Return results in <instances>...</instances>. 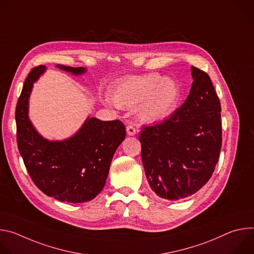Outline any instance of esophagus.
I'll return each mask as SVG.
<instances>
[{"label":"esophagus","mask_w":254,"mask_h":254,"mask_svg":"<svg viewBox=\"0 0 254 254\" xmlns=\"http://www.w3.org/2000/svg\"><path fill=\"white\" fill-rule=\"evenodd\" d=\"M136 129L132 127V126H127V133L128 134V135H134L135 133H136Z\"/></svg>","instance_id":"34e87169"}]
</instances>
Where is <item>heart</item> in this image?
<instances>
[{
    "instance_id": "1",
    "label": "heart",
    "mask_w": 254,
    "mask_h": 254,
    "mask_svg": "<svg viewBox=\"0 0 254 254\" xmlns=\"http://www.w3.org/2000/svg\"><path fill=\"white\" fill-rule=\"evenodd\" d=\"M182 90L179 83L158 73H147L126 78L113 89L115 104L123 108L135 107L138 119L148 124H157L169 119L177 110ZM103 101L111 104L108 97Z\"/></svg>"
}]
</instances>
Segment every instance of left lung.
Segmentation results:
<instances>
[{
    "mask_svg": "<svg viewBox=\"0 0 254 254\" xmlns=\"http://www.w3.org/2000/svg\"><path fill=\"white\" fill-rule=\"evenodd\" d=\"M185 102L163 123L139 133L141 161L150 187L176 201L199 191L211 178L222 144L221 105L209 75L192 66Z\"/></svg>",
    "mask_w": 254,
    "mask_h": 254,
    "instance_id": "obj_1",
    "label": "left lung"
}]
</instances>
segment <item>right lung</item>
<instances>
[{
    "mask_svg": "<svg viewBox=\"0 0 254 254\" xmlns=\"http://www.w3.org/2000/svg\"><path fill=\"white\" fill-rule=\"evenodd\" d=\"M56 67L72 75L86 72L84 67ZM45 71L43 65L30 71L18 99L19 152L33 182L45 195L61 202L90 201L104 187L113 157L126 137V127L120 121L102 122L88 117L68 138L49 140L42 136L29 119V98L34 83Z\"/></svg>",
    "mask_w": 254,
    "mask_h": 254,
    "instance_id": "right-lung-1",
    "label": "right lung"
}]
</instances>
